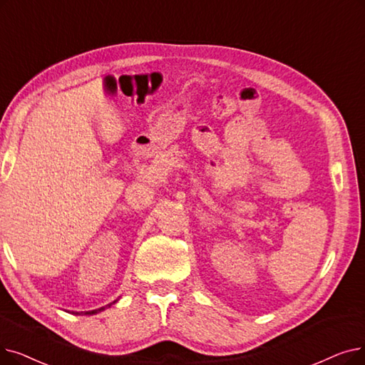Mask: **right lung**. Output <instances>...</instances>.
Here are the masks:
<instances>
[{
	"instance_id": "obj_1",
	"label": "right lung",
	"mask_w": 365,
	"mask_h": 365,
	"mask_svg": "<svg viewBox=\"0 0 365 365\" xmlns=\"http://www.w3.org/2000/svg\"><path fill=\"white\" fill-rule=\"evenodd\" d=\"M116 301H118V299H116ZM116 301H113V303H116ZM113 303H112V304H113ZM112 304H108V307L112 306ZM101 310H104V307H101V309H98V310H91V312H86L85 314H95V313H98V312H101Z\"/></svg>"
}]
</instances>
